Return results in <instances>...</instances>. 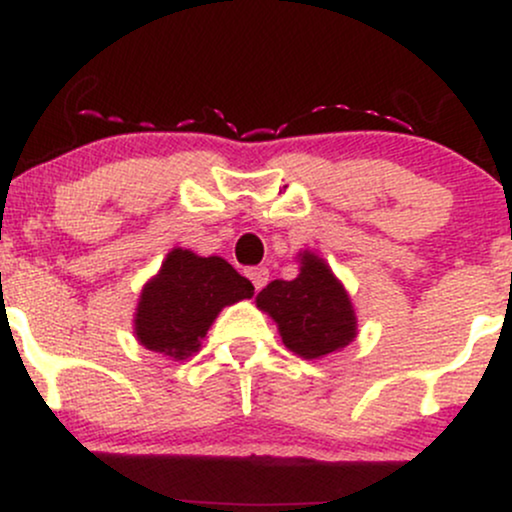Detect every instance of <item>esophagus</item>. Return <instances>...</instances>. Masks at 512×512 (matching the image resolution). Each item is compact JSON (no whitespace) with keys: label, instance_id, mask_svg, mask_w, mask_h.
Returning a JSON list of instances; mask_svg holds the SVG:
<instances>
[{"label":"esophagus","instance_id":"1","mask_svg":"<svg viewBox=\"0 0 512 512\" xmlns=\"http://www.w3.org/2000/svg\"><path fill=\"white\" fill-rule=\"evenodd\" d=\"M248 276H250L252 286H255V289L260 291L262 286H267V281H269V269H267V267H252V269H248Z\"/></svg>","mask_w":512,"mask_h":512}]
</instances>
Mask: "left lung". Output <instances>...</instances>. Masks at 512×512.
I'll return each mask as SVG.
<instances>
[{
	"label": "left lung",
	"mask_w": 512,
	"mask_h": 512,
	"mask_svg": "<svg viewBox=\"0 0 512 512\" xmlns=\"http://www.w3.org/2000/svg\"><path fill=\"white\" fill-rule=\"evenodd\" d=\"M296 260L301 262L296 279H274L257 293L255 303L276 322L286 349L305 361H317L354 342L356 310L349 291L320 255L301 250Z\"/></svg>",
	"instance_id": "1"
}]
</instances>
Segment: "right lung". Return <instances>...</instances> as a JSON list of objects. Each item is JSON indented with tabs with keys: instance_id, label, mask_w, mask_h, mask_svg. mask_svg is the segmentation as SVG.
I'll list each match as a JSON object with an SVG mask.
<instances>
[{
	"instance_id": "add662e5",
	"label": "right lung",
	"mask_w": 512,
	"mask_h": 512,
	"mask_svg": "<svg viewBox=\"0 0 512 512\" xmlns=\"http://www.w3.org/2000/svg\"><path fill=\"white\" fill-rule=\"evenodd\" d=\"M255 286L223 257L173 248L144 284L134 313V337L173 361L197 354L226 305L252 298Z\"/></svg>"
}]
</instances>
